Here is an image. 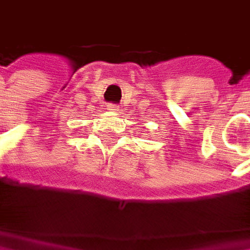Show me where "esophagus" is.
Here are the masks:
<instances>
[{
  "instance_id": "esophagus-1",
  "label": "esophagus",
  "mask_w": 250,
  "mask_h": 250,
  "mask_svg": "<svg viewBox=\"0 0 250 250\" xmlns=\"http://www.w3.org/2000/svg\"><path fill=\"white\" fill-rule=\"evenodd\" d=\"M107 110H108V111H111V113H117V111H118V105L107 104Z\"/></svg>"
}]
</instances>
